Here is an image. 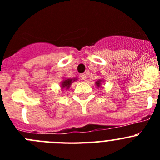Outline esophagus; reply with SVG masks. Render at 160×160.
Returning <instances> with one entry per match:
<instances>
[{"label":"esophagus","instance_id":"34e87169","mask_svg":"<svg viewBox=\"0 0 160 160\" xmlns=\"http://www.w3.org/2000/svg\"><path fill=\"white\" fill-rule=\"evenodd\" d=\"M80 77H81L82 80H83V81H86V79H87V74H85V73H82Z\"/></svg>","mask_w":160,"mask_h":160}]
</instances>
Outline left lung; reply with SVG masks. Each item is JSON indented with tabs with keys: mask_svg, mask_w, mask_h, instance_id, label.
<instances>
[{
	"mask_svg": "<svg viewBox=\"0 0 160 160\" xmlns=\"http://www.w3.org/2000/svg\"><path fill=\"white\" fill-rule=\"evenodd\" d=\"M102 82H104L102 80V79H98L97 82H95V85H96V87H101V85H102Z\"/></svg>",
	"mask_w": 160,
	"mask_h": 160,
	"instance_id": "1",
	"label": "left lung"
}]
</instances>
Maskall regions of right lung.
<instances>
[{"label":"right lung","instance_id":"1","mask_svg":"<svg viewBox=\"0 0 160 160\" xmlns=\"http://www.w3.org/2000/svg\"><path fill=\"white\" fill-rule=\"evenodd\" d=\"M77 78H65L63 79L62 82H61V88L62 90H69L70 87L71 86L73 82L77 81Z\"/></svg>","mask_w":160,"mask_h":160}]
</instances>
